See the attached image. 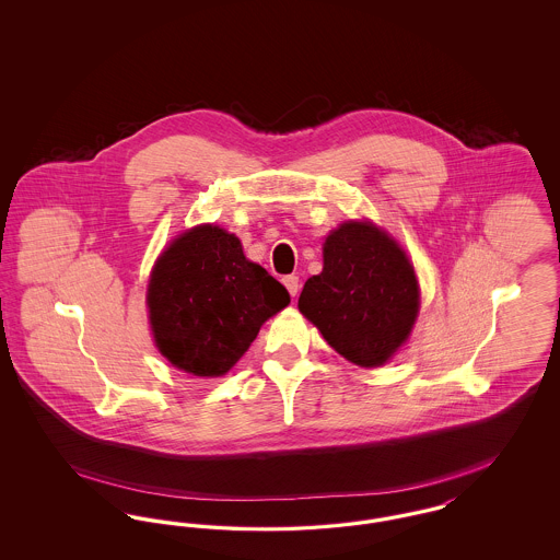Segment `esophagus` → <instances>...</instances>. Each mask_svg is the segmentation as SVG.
I'll list each match as a JSON object with an SVG mask.
<instances>
[{
    "label": "esophagus",
    "mask_w": 560,
    "mask_h": 560,
    "mask_svg": "<svg viewBox=\"0 0 560 560\" xmlns=\"http://www.w3.org/2000/svg\"><path fill=\"white\" fill-rule=\"evenodd\" d=\"M283 285L288 288V292L292 293L293 298H295L298 292H300V281H298V277H295V275H288V277H283Z\"/></svg>",
    "instance_id": "34e87169"
}]
</instances>
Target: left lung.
<instances>
[{"label":"left lung","mask_w":560,"mask_h":560,"mask_svg":"<svg viewBox=\"0 0 560 560\" xmlns=\"http://www.w3.org/2000/svg\"><path fill=\"white\" fill-rule=\"evenodd\" d=\"M298 308L345 359L377 368L409 338L420 292L395 241L370 222H345L325 240L323 270L304 283Z\"/></svg>","instance_id":"8db88e82"}]
</instances>
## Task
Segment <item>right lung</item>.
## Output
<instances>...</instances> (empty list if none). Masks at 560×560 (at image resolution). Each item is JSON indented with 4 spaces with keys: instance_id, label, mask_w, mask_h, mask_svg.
Returning a JSON list of instances; mask_svg holds the SVG:
<instances>
[{
    "instance_id": "add662e5",
    "label": "right lung",
    "mask_w": 560,
    "mask_h": 560,
    "mask_svg": "<svg viewBox=\"0 0 560 560\" xmlns=\"http://www.w3.org/2000/svg\"><path fill=\"white\" fill-rule=\"evenodd\" d=\"M161 354L183 372H229L262 323L290 304V293L243 256L241 241L203 224L161 254L147 293Z\"/></svg>"
}]
</instances>
